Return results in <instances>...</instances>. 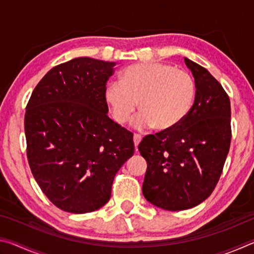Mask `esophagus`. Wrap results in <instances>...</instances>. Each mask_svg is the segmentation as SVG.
<instances>
[{"instance_id": "34e87169", "label": "esophagus", "mask_w": 254, "mask_h": 254, "mask_svg": "<svg viewBox=\"0 0 254 254\" xmlns=\"http://www.w3.org/2000/svg\"><path fill=\"white\" fill-rule=\"evenodd\" d=\"M141 140H142V136H141L140 134H134L133 135V142H134V145L135 148L139 145V143L141 142Z\"/></svg>"}]
</instances>
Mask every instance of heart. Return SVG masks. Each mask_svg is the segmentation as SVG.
<instances>
[{
    "label": "heart",
    "mask_w": 254,
    "mask_h": 254,
    "mask_svg": "<svg viewBox=\"0 0 254 254\" xmlns=\"http://www.w3.org/2000/svg\"><path fill=\"white\" fill-rule=\"evenodd\" d=\"M195 83L187 71L166 63H141L128 66L121 80L110 81L105 100L120 124L127 122L137 102L142 111L133 127L168 131L179 126L191 109Z\"/></svg>",
    "instance_id": "obj_1"
}]
</instances>
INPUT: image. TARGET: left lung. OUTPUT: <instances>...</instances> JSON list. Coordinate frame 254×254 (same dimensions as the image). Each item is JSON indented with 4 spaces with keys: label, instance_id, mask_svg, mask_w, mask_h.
Instances as JSON below:
<instances>
[{
    "label": "left lung",
    "instance_id": "obj_1",
    "mask_svg": "<svg viewBox=\"0 0 254 254\" xmlns=\"http://www.w3.org/2000/svg\"><path fill=\"white\" fill-rule=\"evenodd\" d=\"M195 78V101L184 121L143 137L139 151L148 163L142 192L166 210L192 208L208 198L221 177L231 144V104L222 85L185 58Z\"/></svg>",
    "mask_w": 254,
    "mask_h": 254
}]
</instances>
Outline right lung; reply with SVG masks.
Listing matches in <instances>:
<instances>
[{"mask_svg":"<svg viewBox=\"0 0 254 254\" xmlns=\"http://www.w3.org/2000/svg\"><path fill=\"white\" fill-rule=\"evenodd\" d=\"M115 65L88 57L60 64L28 102L29 166L48 199L68 213L104 206L115 175L134 153L132 133L107 117L106 81Z\"/></svg>","mask_w":254,"mask_h":254,"instance_id":"1","label":"right lung"}]
</instances>
